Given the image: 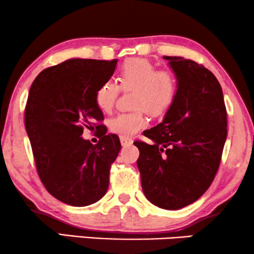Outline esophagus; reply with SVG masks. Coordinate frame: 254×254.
<instances>
[{
	"label": "esophagus",
	"instance_id": "esophagus-1",
	"mask_svg": "<svg viewBox=\"0 0 254 254\" xmlns=\"http://www.w3.org/2000/svg\"><path fill=\"white\" fill-rule=\"evenodd\" d=\"M120 142H121V145H123V147H128V145L133 144V140L129 137H126V136H120Z\"/></svg>",
	"mask_w": 254,
	"mask_h": 254
}]
</instances>
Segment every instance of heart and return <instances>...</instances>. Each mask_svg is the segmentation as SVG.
Wrapping results in <instances>:
<instances>
[{
	"instance_id": "b5f03b06",
	"label": "heart",
	"mask_w": 254,
	"mask_h": 254,
	"mask_svg": "<svg viewBox=\"0 0 254 254\" xmlns=\"http://www.w3.org/2000/svg\"><path fill=\"white\" fill-rule=\"evenodd\" d=\"M121 91H133V112L120 113L110 120L109 128L120 136H131L147 127L144 116L165 113L175 102L178 92V79L168 68H156V64L143 58H130L121 64L118 71V84L105 81L95 92V103L104 113H110Z\"/></svg>"
}]
</instances>
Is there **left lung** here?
I'll use <instances>...</instances> for the list:
<instances>
[{"label":"left lung","instance_id":"8db88e82","mask_svg":"<svg viewBox=\"0 0 254 254\" xmlns=\"http://www.w3.org/2000/svg\"><path fill=\"white\" fill-rule=\"evenodd\" d=\"M164 59L178 79V92L164 120L143 133L154 143L134 144L145 197L176 210L196 201L213 183L227 140V109L213 72L182 57Z\"/></svg>","mask_w":254,"mask_h":254}]
</instances>
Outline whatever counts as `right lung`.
I'll return each instance as SVG.
<instances>
[{
	"instance_id": "obj_1",
	"label": "right lung",
	"mask_w": 254,
	"mask_h": 254,
	"mask_svg": "<svg viewBox=\"0 0 254 254\" xmlns=\"http://www.w3.org/2000/svg\"><path fill=\"white\" fill-rule=\"evenodd\" d=\"M117 62L70 59L44 69L31 85L25 128L38 175L48 193L70 206L95 203L109 189L121 144L100 124L104 116L95 92L111 78ZM93 127L100 129L97 145L80 137L84 127Z\"/></svg>"
}]
</instances>
